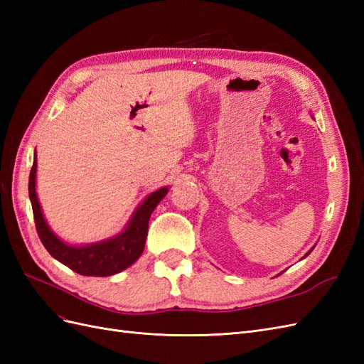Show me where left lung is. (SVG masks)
<instances>
[{
    "label": "left lung",
    "instance_id": "1",
    "mask_svg": "<svg viewBox=\"0 0 364 364\" xmlns=\"http://www.w3.org/2000/svg\"><path fill=\"white\" fill-rule=\"evenodd\" d=\"M313 249H314V247H311V249H310V250H308V252H306V253H305V257H304V258H306V257H308V255H310V253H311V250H313ZM279 274H281V273H279Z\"/></svg>",
    "mask_w": 364,
    "mask_h": 364
}]
</instances>
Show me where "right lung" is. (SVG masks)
<instances>
[{"label": "right lung", "mask_w": 364, "mask_h": 364, "mask_svg": "<svg viewBox=\"0 0 364 364\" xmlns=\"http://www.w3.org/2000/svg\"><path fill=\"white\" fill-rule=\"evenodd\" d=\"M38 158L35 153L28 178V196L35 215V225L42 245L63 266L83 277H111L130 267L144 250L149 220L158 203L168 193V186L150 193L132 214L130 220L119 234L90 245H70L60 240L48 226L36 194Z\"/></svg>", "instance_id": "obj_1"}]
</instances>
